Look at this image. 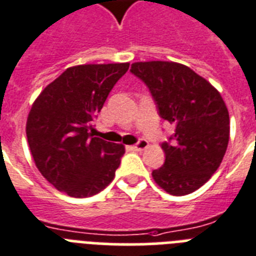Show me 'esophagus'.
Wrapping results in <instances>:
<instances>
[{
    "mask_svg": "<svg viewBox=\"0 0 256 256\" xmlns=\"http://www.w3.org/2000/svg\"><path fill=\"white\" fill-rule=\"evenodd\" d=\"M146 146H148V142H146V139H140V140L138 142V143H135L134 146H131V148L134 150H146Z\"/></svg>",
    "mask_w": 256,
    "mask_h": 256,
    "instance_id": "1",
    "label": "esophagus"
}]
</instances>
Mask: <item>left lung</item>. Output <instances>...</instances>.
I'll return each mask as SVG.
<instances>
[{"instance_id":"obj_1","label":"left lung","mask_w":256,"mask_h":256,"mask_svg":"<svg viewBox=\"0 0 256 256\" xmlns=\"http://www.w3.org/2000/svg\"><path fill=\"white\" fill-rule=\"evenodd\" d=\"M130 72L148 86L161 118L175 132L161 146L165 164L152 171L172 196L198 190L220 166L230 140V114L220 92L190 66L174 62H138Z\"/></svg>"}]
</instances>
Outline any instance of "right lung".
Here are the masks:
<instances>
[{
    "mask_svg": "<svg viewBox=\"0 0 256 256\" xmlns=\"http://www.w3.org/2000/svg\"><path fill=\"white\" fill-rule=\"evenodd\" d=\"M128 66H70L33 103L26 118V139L37 168L58 190L85 198L113 180L125 146L92 136L90 130Z\"/></svg>",
    "mask_w": 256,
    "mask_h": 256,
    "instance_id": "1",
    "label": "right lung"
}]
</instances>
